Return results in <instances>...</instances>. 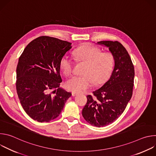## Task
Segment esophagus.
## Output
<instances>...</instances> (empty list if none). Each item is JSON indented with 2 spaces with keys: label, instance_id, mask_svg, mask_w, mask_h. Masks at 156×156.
<instances>
[{
  "label": "esophagus",
  "instance_id": "esophagus-1",
  "mask_svg": "<svg viewBox=\"0 0 156 156\" xmlns=\"http://www.w3.org/2000/svg\"><path fill=\"white\" fill-rule=\"evenodd\" d=\"M72 94L73 96H75L78 95V93H75V92H72Z\"/></svg>",
  "mask_w": 156,
  "mask_h": 156
}]
</instances>
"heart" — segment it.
<instances>
[{
  "label": "heart",
  "instance_id": "obj_1",
  "mask_svg": "<svg viewBox=\"0 0 156 156\" xmlns=\"http://www.w3.org/2000/svg\"><path fill=\"white\" fill-rule=\"evenodd\" d=\"M78 61L86 63L83 72L84 76H73L65 83V87L69 91L80 93L91 88L94 81L100 84L105 82L112 71L114 58L110 52H102V49L93 46L86 45L80 47L74 52ZM60 67L66 75L72 73L73 63L67 55L60 59Z\"/></svg>",
  "mask_w": 156,
  "mask_h": 156
}]
</instances>
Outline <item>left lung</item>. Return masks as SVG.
<instances>
[{
    "label": "left lung",
    "mask_w": 156,
    "mask_h": 156,
    "mask_svg": "<svg viewBox=\"0 0 156 156\" xmlns=\"http://www.w3.org/2000/svg\"><path fill=\"white\" fill-rule=\"evenodd\" d=\"M99 44L108 48L115 61L110 79L99 90L87 96L82 110L84 120L102 127L113 123L123 112L133 94L135 69L126 49L118 41H103Z\"/></svg>",
    "instance_id": "left-lung-1"
}]
</instances>
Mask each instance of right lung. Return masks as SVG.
I'll use <instances>...</instances> for the list:
<instances>
[{
  "instance_id": "1",
  "label": "right lung",
  "mask_w": 156,
  "mask_h": 156,
  "mask_svg": "<svg viewBox=\"0 0 156 156\" xmlns=\"http://www.w3.org/2000/svg\"><path fill=\"white\" fill-rule=\"evenodd\" d=\"M72 43L47 36L30 42L19 57L16 89L26 113L39 122L59 116L72 95L60 87L61 58Z\"/></svg>"
}]
</instances>
